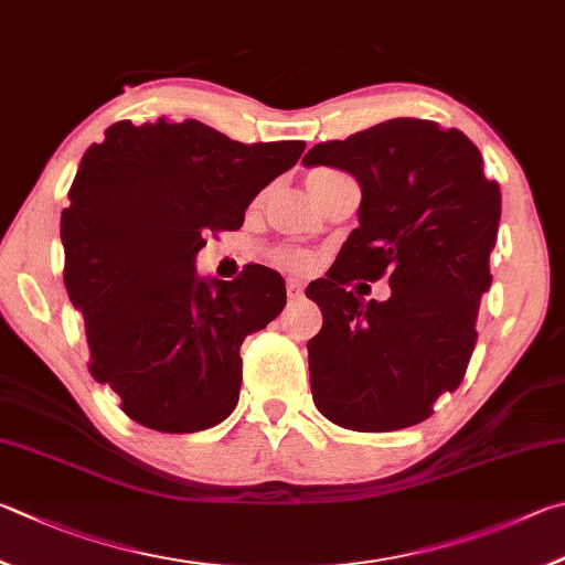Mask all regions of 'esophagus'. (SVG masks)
Returning a JSON list of instances; mask_svg holds the SVG:
<instances>
[{
  "instance_id": "obj_1",
  "label": "esophagus",
  "mask_w": 565,
  "mask_h": 565,
  "mask_svg": "<svg viewBox=\"0 0 565 565\" xmlns=\"http://www.w3.org/2000/svg\"><path fill=\"white\" fill-rule=\"evenodd\" d=\"M285 288H288V298H290V300L302 298V282L295 280V277H290V280L285 282Z\"/></svg>"
}]
</instances>
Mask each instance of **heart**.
<instances>
[{"instance_id": "heart-1", "label": "heart", "mask_w": 565, "mask_h": 565, "mask_svg": "<svg viewBox=\"0 0 565 565\" xmlns=\"http://www.w3.org/2000/svg\"><path fill=\"white\" fill-rule=\"evenodd\" d=\"M324 173H330L328 168H318V171H312L308 175V183ZM270 260L275 267H280V270H288V273H308L315 265V257L308 250H302V247H292V245L275 247V250L270 253Z\"/></svg>"}]
</instances>
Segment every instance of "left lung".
Here are the masks:
<instances>
[{
    "label": "left lung",
    "instance_id": "left-lung-1",
    "mask_svg": "<svg viewBox=\"0 0 565 565\" xmlns=\"http://www.w3.org/2000/svg\"><path fill=\"white\" fill-rule=\"evenodd\" d=\"M305 166H332L362 188L360 227L332 270L308 288L322 330L308 342L312 399L354 431H397L431 417L467 374L501 217L499 183L459 128L392 118L312 146ZM387 276L390 301L347 285Z\"/></svg>",
    "mask_w": 565,
    "mask_h": 565
}]
</instances>
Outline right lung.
<instances>
[{"mask_svg": "<svg viewBox=\"0 0 565 565\" xmlns=\"http://www.w3.org/2000/svg\"><path fill=\"white\" fill-rule=\"evenodd\" d=\"M302 151L233 141L193 118L118 121L88 146L62 213L64 285L84 318L88 372L134 422L191 434L235 409L241 344L282 312L285 280L247 265L205 282L193 260Z\"/></svg>", "mask_w": 565, "mask_h": 565, "instance_id": "1", "label": "right lung"}]
</instances>
